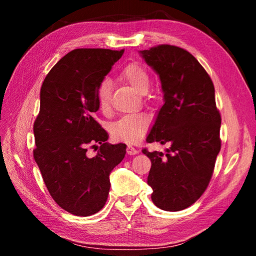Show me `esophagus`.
Returning a JSON list of instances; mask_svg holds the SVG:
<instances>
[{
  "instance_id": "esophagus-1",
  "label": "esophagus",
  "mask_w": 256,
  "mask_h": 256,
  "mask_svg": "<svg viewBox=\"0 0 256 256\" xmlns=\"http://www.w3.org/2000/svg\"><path fill=\"white\" fill-rule=\"evenodd\" d=\"M126 152H128V154H131V156L136 154H138V149H136V148H134V146H128Z\"/></svg>"
}]
</instances>
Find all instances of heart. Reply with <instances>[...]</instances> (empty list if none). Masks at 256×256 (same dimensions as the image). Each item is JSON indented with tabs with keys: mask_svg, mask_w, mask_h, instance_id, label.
I'll return each instance as SVG.
<instances>
[{
	"mask_svg": "<svg viewBox=\"0 0 256 256\" xmlns=\"http://www.w3.org/2000/svg\"><path fill=\"white\" fill-rule=\"evenodd\" d=\"M120 78L128 82L141 94L148 92L152 84V78L148 68L138 62L126 64L120 70ZM96 98L99 108L104 112H107L110 110L112 82L110 80L102 79L99 82L96 88ZM149 125L150 118L144 112L124 115L110 125V136L114 141L133 144L144 136L148 131Z\"/></svg>",
	"mask_w": 256,
	"mask_h": 256,
	"instance_id": "b5f03b06",
	"label": "heart"
}]
</instances>
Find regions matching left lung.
<instances>
[{
  "label": "left lung",
  "mask_w": 256,
  "mask_h": 256,
  "mask_svg": "<svg viewBox=\"0 0 256 256\" xmlns=\"http://www.w3.org/2000/svg\"><path fill=\"white\" fill-rule=\"evenodd\" d=\"M140 53L159 74L164 99L146 142L170 146L166 154L142 150L151 160V198L160 209L180 211L204 193L222 148L214 86L184 48L162 44Z\"/></svg>",
  "instance_id": "left-lung-1"
}]
</instances>
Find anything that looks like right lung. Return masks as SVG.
<instances>
[{"mask_svg":"<svg viewBox=\"0 0 256 256\" xmlns=\"http://www.w3.org/2000/svg\"><path fill=\"white\" fill-rule=\"evenodd\" d=\"M123 53L73 50L42 82L40 114L34 123V158L50 196L72 214L88 216L102 209L110 172L126 152L124 144H107V133L94 118L99 108L97 86ZM89 146L98 149L92 158L86 156Z\"/></svg>","mask_w":256,"mask_h":256,"instance_id":"obj_1","label":"right lung"}]
</instances>
